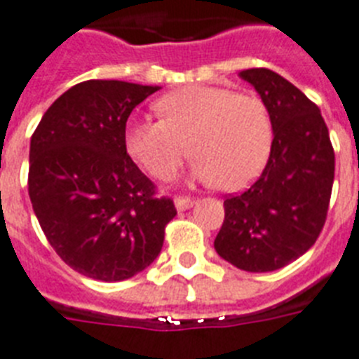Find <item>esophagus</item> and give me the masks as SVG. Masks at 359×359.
<instances>
[{
	"instance_id": "1",
	"label": "esophagus",
	"mask_w": 359,
	"mask_h": 359,
	"mask_svg": "<svg viewBox=\"0 0 359 359\" xmlns=\"http://www.w3.org/2000/svg\"><path fill=\"white\" fill-rule=\"evenodd\" d=\"M194 204H195L194 198H188V197L175 198V208H177V212H186V210H189Z\"/></svg>"
}]
</instances>
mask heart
<instances>
[{
    "mask_svg": "<svg viewBox=\"0 0 359 359\" xmlns=\"http://www.w3.org/2000/svg\"><path fill=\"white\" fill-rule=\"evenodd\" d=\"M162 120H131L126 147L156 179H170L189 151V177L203 184L241 189L261 173L272 147L266 105L226 87L184 86L156 100Z\"/></svg>",
    "mask_w": 359,
    "mask_h": 359,
    "instance_id": "heart-1",
    "label": "heart"
}]
</instances>
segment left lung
I'll list each match as a JSON object with an SVG mask.
<instances>
[{
  "label": "left lung",
  "mask_w": 359,
  "mask_h": 359,
  "mask_svg": "<svg viewBox=\"0 0 359 359\" xmlns=\"http://www.w3.org/2000/svg\"><path fill=\"white\" fill-rule=\"evenodd\" d=\"M239 76L266 105L273 140L263 173L224 201L217 254L246 272H273L305 254L327 219L334 149L319 107L270 69Z\"/></svg>",
  "instance_id": "obj_1"
}]
</instances>
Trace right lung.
I'll use <instances>...</instances> for the list:
<instances>
[{
	"label": "right lung",
	"instance_id": "obj_1",
	"mask_svg": "<svg viewBox=\"0 0 359 359\" xmlns=\"http://www.w3.org/2000/svg\"><path fill=\"white\" fill-rule=\"evenodd\" d=\"M158 89L122 80L76 83L32 135V210L54 252L82 276L113 283L146 270L177 215L126 149L129 114Z\"/></svg>",
	"mask_w": 359,
	"mask_h": 359
}]
</instances>
